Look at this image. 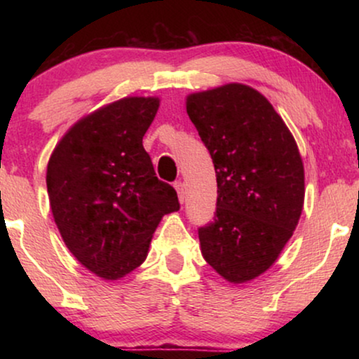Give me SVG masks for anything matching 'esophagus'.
Segmentation results:
<instances>
[{
	"label": "esophagus",
	"mask_w": 359,
	"mask_h": 359,
	"mask_svg": "<svg viewBox=\"0 0 359 359\" xmlns=\"http://www.w3.org/2000/svg\"><path fill=\"white\" fill-rule=\"evenodd\" d=\"M175 189H176V193H178V198H180V201L181 203H184V198H186V189H184V184H183V181L181 180H178V181H175Z\"/></svg>",
	"instance_id": "1"
}]
</instances>
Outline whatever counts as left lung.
<instances>
[{
	"label": "left lung",
	"instance_id": "left-lung-1",
	"mask_svg": "<svg viewBox=\"0 0 359 359\" xmlns=\"http://www.w3.org/2000/svg\"><path fill=\"white\" fill-rule=\"evenodd\" d=\"M186 111L217 176L214 219L198 229L201 252L227 281H250L276 262L301 217L296 140L266 97L237 83L191 95Z\"/></svg>",
	"mask_w": 359,
	"mask_h": 359
}]
</instances>
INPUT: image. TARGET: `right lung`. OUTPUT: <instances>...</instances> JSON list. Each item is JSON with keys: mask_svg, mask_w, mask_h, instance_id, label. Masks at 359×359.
I'll use <instances>...</instances> for the list:
<instances>
[{"mask_svg": "<svg viewBox=\"0 0 359 359\" xmlns=\"http://www.w3.org/2000/svg\"><path fill=\"white\" fill-rule=\"evenodd\" d=\"M156 111V97L112 102L76 122L48 160V199L63 242L104 279L140 266L161 217L180 209L142 145Z\"/></svg>", "mask_w": 359, "mask_h": 359, "instance_id": "1", "label": "right lung"}]
</instances>
